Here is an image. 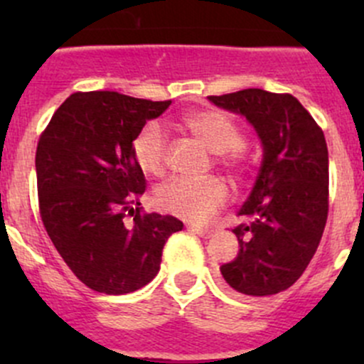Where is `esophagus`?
Instances as JSON below:
<instances>
[{
  "instance_id": "esophagus-1",
  "label": "esophagus",
  "mask_w": 364,
  "mask_h": 364,
  "mask_svg": "<svg viewBox=\"0 0 364 364\" xmlns=\"http://www.w3.org/2000/svg\"><path fill=\"white\" fill-rule=\"evenodd\" d=\"M188 229L192 230V232H196L197 236L204 237V240H208V237H211V230L209 229H204V227H197V225H188Z\"/></svg>"
}]
</instances>
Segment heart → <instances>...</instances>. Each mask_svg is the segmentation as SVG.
Segmentation results:
<instances>
[{
  "label": "heart",
  "instance_id": "heart-1",
  "mask_svg": "<svg viewBox=\"0 0 364 364\" xmlns=\"http://www.w3.org/2000/svg\"><path fill=\"white\" fill-rule=\"evenodd\" d=\"M183 124L218 155L220 164L234 172L240 171L236 151L243 148L245 139L229 114L218 109H204L186 114ZM167 134L156 121L146 123L132 141L135 164L142 172L151 176H160L167 167ZM227 200L229 190L216 178L192 179L176 176L155 192V203L161 211L197 223L209 222Z\"/></svg>",
  "mask_w": 364,
  "mask_h": 364
}]
</instances>
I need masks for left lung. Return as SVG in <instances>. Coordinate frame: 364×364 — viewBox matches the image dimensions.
Returning <instances> with one entry per match:
<instances>
[{
	"mask_svg": "<svg viewBox=\"0 0 364 364\" xmlns=\"http://www.w3.org/2000/svg\"><path fill=\"white\" fill-rule=\"evenodd\" d=\"M243 114L262 142L264 159L234 227L240 252L220 267L225 284L247 296H273L296 284L321 243L329 209L324 132L289 93L241 90L208 97Z\"/></svg>",
	"mask_w": 364,
	"mask_h": 364,
	"instance_id": "left-lung-1",
	"label": "left lung"
}]
</instances>
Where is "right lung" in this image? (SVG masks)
Instances as JSON below:
<instances>
[{"instance_id": "obj_1", "label": "right lung", "mask_w": 364, "mask_h": 364, "mask_svg": "<svg viewBox=\"0 0 364 364\" xmlns=\"http://www.w3.org/2000/svg\"><path fill=\"white\" fill-rule=\"evenodd\" d=\"M171 100L117 91H77L53 114L36 146L38 208L50 241L86 287L104 294L139 291L160 271L174 216L142 213L144 172L132 141ZM128 215L134 218L130 224Z\"/></svg>"}]
</instances>
